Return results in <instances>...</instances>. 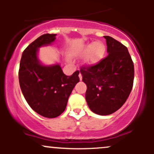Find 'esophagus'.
Wrapping results in <instances>:
<instances>
[{
  "label": "esophagus",
  "instance_id": "esophagus-1",
  "mask_svg": "<svg viewBox=\"0 0 154 154\" xmlns=\"http://www.w3.org/2000/svg\"><path fill=\"white\" fill-rule=\"evenodd\" d=\"M79 79H80V80H82V74L80 73V72H79Z\"/></svg>",
  "mask_w": 154,
  "mask_h": 154
}]
</instances>
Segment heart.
Returning a JSON list of instances; mask_svg holds the SVG:
<instances>
[{"mask_svg": "<svg viewBox=\"0 0 154 154\" xmlns=\"http://www.w3.org/2000/svg\"><path fill=\"white\" fill-rule=\"evenodd\" d=\"M88 52L87 56L85 59V62L88 65H93L103 59L106 52V47L101 42H96L85 45L78 51L79 54H85Z\"/></svg>", "mask_w": 154, "mask_h": 154, "instance_id": "b5f03b06", "label": "heart"}]
</instances>
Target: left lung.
<instances>
[{
	"label": "left lung",
	"instance_id": "8db88e82",
	"mask_svg": "<svg viewBox=\"0 0 154 154\" xmlns=\"http://www.w3.org/2000/svg\"><path fill=\"white\" fill-rule=\"evenodd\" d=\"M108 56L93 65H83L80 73L87 85L85 99L93 112L109 115L126 102L133 86L134 64L126 46L110 36Z\"/></svg>",
	"mask_w": 154,
	"mask_h": 154
}]
</instances>
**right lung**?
I'll list each match as a JSON object with an SVG mask.
<instances>
[{"mask_svg": "<svg viewBox=\"0 0 154 154\" xmlns=\"http://www.w3.org/2000/svg\"><path fill=\"white\" fill-rule=\"evenodd\" d=\"M56 35H43L29 44L23 51L19 70V85L26 102L35 112L47 118L62 114L79 81V71L66 76L59 64L43 66L39 62L38 48L50 45Z\"/></svg>", "mask_w": 154, "mask_h": 154, "instance_id": "right-lung-1", "label": "right lung"}]
</instances>
